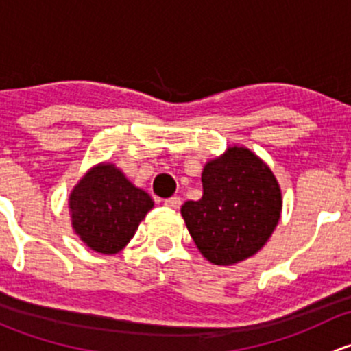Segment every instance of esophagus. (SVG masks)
Returning <instances> with one entry per match:
<instances>
[{
    "mask_svg": "<svg viewBox=\"0 0 351 351\" xmlns=\"http://www.w3.org/2000/svg\"><path fill=\"white\" fill-rule=\"evenodd\" d=\"M165 205H166V207H168V208H173V210H176V208H180V205H182V198H180V197L166 198Z\"/></svg>",
    "mask_w": 351,
    "mask_h": 351,
    "instance_id": "obj_1",
    "label": "esophagus"
}]
</instances>
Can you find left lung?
Returning a JSON list of instances; mask_svg holds the SVG:
<instances>
[{
	"instance_id": "1",
	"label": "left lung",
	"mask_w": 351,
	"mask_h": 351,
	"mask_svg": "<svg viewBox=\"0 0 351 351\" xmlns=\"http://www.w3.org/2000/svg\"><path fill=\"white\" fill-rule=\"evenodd\" d=\"M200 200L182 205V215L202 256L231 267L256 254L282 214V190L270 166L244 146H229L205 162Z\"/></svg>"
}]
</instances>
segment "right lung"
Masks as SVG:
<instances>
[{
  "instance_id": "right-lung-1",
  "label": "right lung",
  "mask_w": 351,
  "mask_h": 351,
  "mask_svg": "<svg viewBox=\"0 0 351 351\" xmlns=\"http://www.w3.org/2000/svg\"><path fill=\"white\" fill-rule=\"evenodd\" d=\"M67 202L73 231L90 250L101 254L122 251L154 207L149 193L107 161L91 166L81 176Z\"/></svg>"
}]
</instances>
